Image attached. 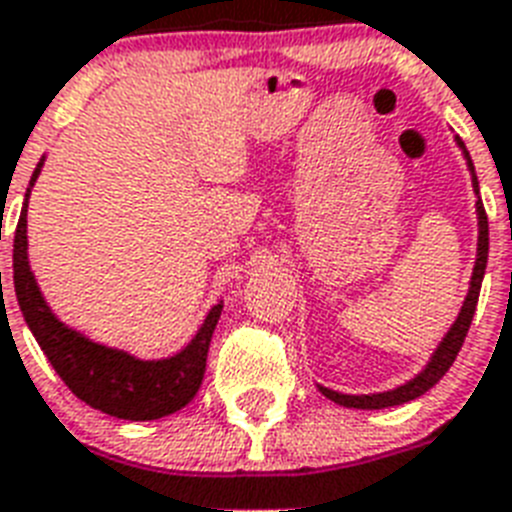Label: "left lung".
Returning a JSON list of instances; mask_svg holds the SVG:
<instances>
[{"label": "left lung", "mask_w": 512, "mask_h": 512, "mask_svg": "<svg viewBox=\"0 0 512 512\" xmlns=\"http://www.w3.org/2000/svg\"><path fill=\"white\" fill-rule=\"evenodd\" d=\"M455 144L463 149L465 165H468V170H471V184H473V191H476V218H479L476 263H473L471 286H468V294H465L458 318H455V323L450 326V331L442 336V342L436 344V350L431 352L429 363L423 365L421 371L415 373L413 378H407L405 384L394 386V389H386V392H373V394H344V392H334V389H328V386L318 384V392H321L323 397H328L331 402H336V405L355 407V410H384V407L405 405V402L415 400V397H421V394L429 392L431 386H434L436 381L444 376V373L450 371V365L455 363V357H458L460 347H463L465 334H468V328H471L473 313H476V302H479L486 260H489V223H486L484 202H481V197H479V178H476V168H473L471 155H468V149H465V144L460 136H455Z\"/></svg>", "instance_id": "left-lung-1"}]
</instances>
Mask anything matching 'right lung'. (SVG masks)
<instances>
[{"label":"right lung","instance_id":"right-lung-1","mask_svg":"<svg viewBox=\"0 0 512 512\" xmlns=\"http://www.w3.org/2000/svg\"><path fill=\"white\" fill-rule=\"evenodd\" d=\"M41 168L44 157L33 170L26 189V202L20 210L12 244V281L31 334L36 336V342L65 386L94 410L123 421H157L176 413L194 400L205 378L207 350L218 326L223 299L210 307V313L184 350L160 360H141L126 350L94 342L68 323H62L47 305L28 265V197L36 178L41 176Z\"/></svg>","mask_w":512,"mask_h":512}]
</instances>
